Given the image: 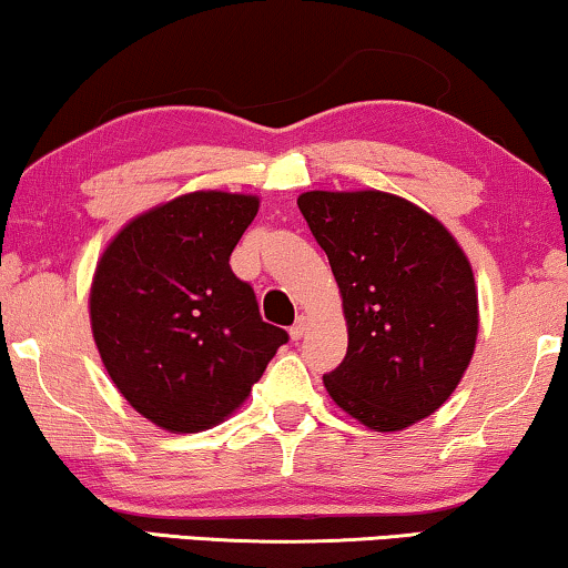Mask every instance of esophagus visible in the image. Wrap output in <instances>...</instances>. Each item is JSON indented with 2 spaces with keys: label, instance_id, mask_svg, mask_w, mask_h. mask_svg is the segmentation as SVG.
<instances>
[{
  "label": "esophagus",
  "instance_id": "obj_1",
  "mask_svg": "<svg viewBox=\"0 0 568 568\" xmlns=\"http://www.w3.org/2000/svg\"><path fill=\"white\" fill-rule=\"evenodd\" d=\"M307 331H310V317H304V315H300V320L297 323L292 325V338L294 341H300V338H304V335H307Z\"/></svg>",
  "mask_w": 568,
  "mask_h": 568
}]
</instances>
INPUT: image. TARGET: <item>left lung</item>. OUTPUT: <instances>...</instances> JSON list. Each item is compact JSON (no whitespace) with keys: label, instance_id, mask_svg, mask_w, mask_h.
Returning <instances> with one entry per match:
<instances>
[{"label":"left lung","instance_id":"left-lung-1","mask_svg":"<svg viewBox=\"0 0 568 568\" xmlns=\"http://www.w3.org/2000/svg\"><path fill=\"white\" fill-rule=\"evenodd\" d=\"M343 300L348 351L323 384L376 433L430 417L456 392L479 335L471 261L454 233L405 196L312 189L297 196Z\"/></svg>","mask_w":568,"mask_h":568}]
</instances>
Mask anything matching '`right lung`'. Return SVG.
<instances>
[{"label": "right lung", "mask_w": 568, "mask_h": 568, "mask_svg": "<svg viewBox=\"0 0 568 568\" xmlns=\"http://www.w3.org/2000/svg\"><path fill=\"white\" fill-rule=\"evenodd\" d=\"M261 196L196 189L128 220L89 286V323L112 384L169 433L220 425L248 399L282 327L230 271Z\"/></svg>", "instance_id": "1"}]
</instances>
